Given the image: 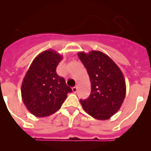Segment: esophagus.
<instances>
[{
	"label": "esophagus",
	"instance_id": "1",
	"mask_svg": "<svg viewBox=\"0 0 151 151\" xmlns=\"http://www.w3.org/2000/svg\"><path fill=\"white\" fill-rule=\"evenodd\" d=\"M72 89H73V91L74 92V93H76L77 90H78V88H77V86H75V87H73Z\"/></svg>",
	"mask_w": 151,
	"mask_h": 151
}]
</instances>
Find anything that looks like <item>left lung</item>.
<instances>
[{"label":"left lung","instance_id":"8db88e82","mask_svg":"<svg viewBox=\"0 0 151 151\" xmlns=\"http://www.w3.org/2000/svg\"><path fill=\"white\" fill-rule=\"evenodd\" d=\"M78 56L87 69L91 85L88 98L80 102L84 110L92 117L106 120L117 113L125 99L126 86L123 74L103 52H79Z\"/></svg>","mask_w":151,"mask_h":151}]
</instances>
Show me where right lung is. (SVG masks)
<instances>
[{
    "label": "right lung",
    "instance_id": "1",
    "mask_svg": "<svg viewBox=\"0 0 151 151\" xmlns=\"http://www.w3.org/2000/svg\"><path fill=\"white\" fill-rule=\"evenodd\" d=\"M63 56L54 50L41 52L32 61L21 87L24 104L37 117L50 116L61 107L72 89L56 69Z\"/></svg>",
    "mask_w": 151,
    "mask_h": 151
}]
</instances>
